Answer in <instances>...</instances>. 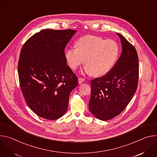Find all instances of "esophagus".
<instances>
[{"label": "esophagus", "mask_w": 157, "mask_h": 157, "mask_svg": "<svg viewBox=\"0 0 157 157\" xmlns=\"http://www.w3.org/2000/svg\"><path fill=\"white\" fill-rule=\"evenodd\" d=\"M85 81V78H81V77H80V78H78V83H80V84H81L82 82H83Z\"/></svg>", "instance_id": "34e87169"}]
</instances>
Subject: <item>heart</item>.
<instances>
[{
  "mask_svg": "<svg viewBox=\"0 0 157 157\" xmlns=\"http://www.w3.org/2000/svg\"><path fill=\"white\" fill-rule=\"evenodd\" d=\"M66 50L65 57L68 66L77 69L84 62L85 72L101 77L109 74L113 68L119 55V46L113 40L87 36L81 37Z\"/></svg>",
  "mask_w": 157,
  "mask_h": 157,
  "instance_id": "b5f03b06",
  "label": "heart"
}]
</instances>
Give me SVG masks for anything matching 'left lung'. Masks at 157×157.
Listing matches in <instances>:
<instances>
[{
  "label": "left lung",
  "instance_id": "obj_1",
  "mask_svg": "<svg viewBox=\"0 0 157 157\" xmlns=\"http://www.w3.org/2000/svg\"><path fill=\"white\" fill-rule=\"evenodd\" d=\"M122 45L121 54L112 71L91 80L89 110L97 118L108 120L126 108L138 85L139 65L135 48L117 33Z\"/></svg>",
  "mask_w": 157,
  "mask_h": 157
}]
</instances>
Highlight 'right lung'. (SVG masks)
I'll return each mask as SVG.
<instances>
[{
  "instance_id": "obj_1",
  "label": "right lung",
  "mask_w": 157,
  "mask_h": 157,
  "mask_svg": "<svg viewBox=\"0 0 157 157\" xmlns=\"http://www.w3.org/2000/svg\"><path fill=\"white\" fill-rule=\"evenodd\" d=\"M76 30L45 29L22 47L18 63L21 89L29 108L39 117H62L78 78L67 65L65 48Z\"/></svg>"
}]
</instances>
